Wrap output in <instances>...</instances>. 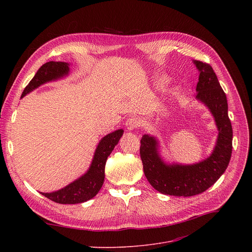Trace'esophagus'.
<instances>
[{
  "mask_svg": "<svg viewBox=\"0 0 252 252\" xmlns=\"http://www.w3.org/2000/svg\"><path fill=\"white\" fill-rule=\"evenodd\" d=\"M139 126H140V121L136 116L129 117L126 123V127L127 130H133V129L137 128Z\"/></svg>",
  "mask_w": 252,
  "mask_h": 252,
  "instance_id": "obj_1",
  "label": "esophagus"
}]
</instances>
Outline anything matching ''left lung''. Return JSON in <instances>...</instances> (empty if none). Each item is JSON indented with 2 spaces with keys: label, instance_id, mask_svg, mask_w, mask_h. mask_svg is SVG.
<instances>
[{
  "label": "left lung",
  "instance_id": "obj_1",
  "mask_svg": "<svg viewBox=\"0 0 252 252\" xmlns=\"http://www.w3.org/2000/svg\"><path fill=\"white\" fill-rule=\"evenodd\" d=\"M193 62L199 71L196 99L214 115L219 135L216 146L206 159L187 165L167 164L158 151L156 138L146 134L142 137L140 155L145 177L155 190L165 195L189 197L206 191L224 173L231 159L233 129L226 94L209 64L198 60Z\"/></svg>",
  "mask_w": 252,
  "mask_h": 252
}]
</instances>
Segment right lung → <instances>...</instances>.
<instances>
[{"label": "right lung", "instance_id": "obj_1", "mask_svg": "<svg viewBox=\"0 0 252 252\" xmlns=\"http://www.w3.org/2000/svg\"><path fill=\"white\" fill-rule=\"evenodd\" d=\"M68 72L69 64L66 62L50 61L45 63L36 71L30 84L25 87L21 98L41 85L56 81L58 78L67 75ZM123 134V129H117L101 139L91 166L84 176L58 191L52 193L41 192V194L49 198L50 200L60 204L83 203L95 197L104 183L106 160L117 145L119 139L122 138Z\"/></svg>", "mask_w": 252, "mask_h": 252}]
</instances>
